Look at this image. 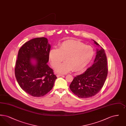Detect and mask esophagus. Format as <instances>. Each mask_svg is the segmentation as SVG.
Listing matches in <instances>:
<instances>
[{
  "label": "esophagus",
  "instance_id": "34e87169",
  "mask_svg": "<svg viewBox=\"0 0 126 126\" xmlns=\"http://www.w3.org/2000/svg\"><path fill=\"white\" fill-rule=\"evenodd\" d=\"M62 76H63V75H61V74H58L57 75V77L58 78L60 77H62Z\"/></svg>",
  "mask_w": 126,
  "mask_h": 126
}]
</instances>
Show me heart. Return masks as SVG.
Masks as SVG:
<instances>
[{"mask_svg": "<svg viewBox=\"0 0 126 126\" xmlns=\"http://www.w3.org/2000/svg\"><path fill=\"white\" fill-rule=\"evenodd\" d=\"M94 54L93 48L83 42L69 40L60 44L59 48H52L49 52V59L54 67L59 66L64 58L66 60L57 67L56 71L65 74L73 70L75 72L84 69Z\"/></svg>", "mask_w": 126, "mask_h": 126, "instance_id": "b5f03b06", "label": "heart"}]
</instances>
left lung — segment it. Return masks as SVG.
<instances>
[{
    "label": "left lung",
    "mask_w": 126,
    "mask_h": 126,
    "mask_svg": "<svg viewBox=\"0 0 126 126\" xmlns=\"http://www.w3.org/2000/svg\"><path fill=\"white\" fill-rule=\"evenodd\" d=\"M94 43L100 47L96 49L94 63L83 74L73 79L69 88L72 92L81 98L95 95L103 87L108 74L107 60L105 51L94 40Z\"/></svg>",
    "instance_id": "left-lung-1"
}]
</instances>
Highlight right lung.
Returning a JSON list of instances; mask_svg holds the SVG:
<instances>
[{
	"label": "right lung",
	"instance_id": "add662e5",
	"mask_svg": "<svg viewBox=\"0 0 126 126\" xmlns=\"http://www.w3.org/2000/svg\"><path fill=\"white\" fill-rule=\"evenodd\" d=\"M50 48L48 39L40 37L25 42L19 50L15 76L21 88L33 97L46 94L57 78L47 64Z\"/></svg>",
	"mask_w": 126,
	"mask_h": 126
}]
</instances>
